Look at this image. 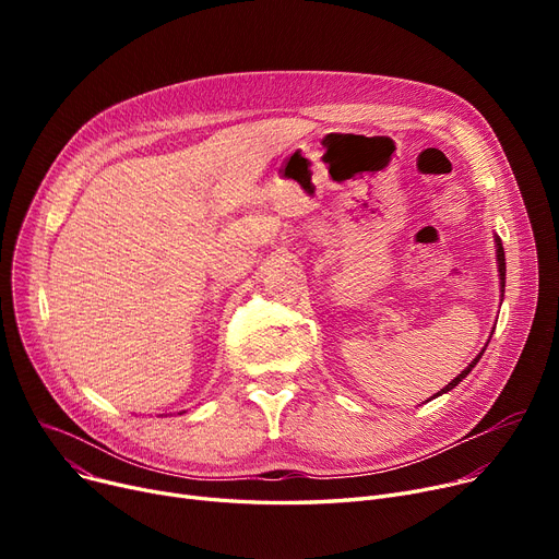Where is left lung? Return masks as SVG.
<instances>
[{
  "label": "left lung",
  "mask_w": 559,
  "mask_h": 559,
  "mask_svg": "<svg viewBox=\"0 0 559 559\" xmlns=\"http://www.w3.org/2000/svg\"><path fill=\"white\" fill-rule=\"evenodd\" d=\"M493 242H496V264H498V276H501V292H506V251H503V242H501V238H498V235H493ZM501 301H503V295H501ZM489 344V342H487ZM487 344H485V348H487ZM485 348L480 350V354L472 360V362H468V367L457 376V378H453L451 380V383L442 390V392H437L432 399H437V396H442V394H447V392H451L453 388H457L460 383H462V380L468 376V373H472V369L478 365V360L483 358V354H485ZM430 401V399H428Z\"/></svg>",
  "instance_id": "obj_1"
}]
</instances>
